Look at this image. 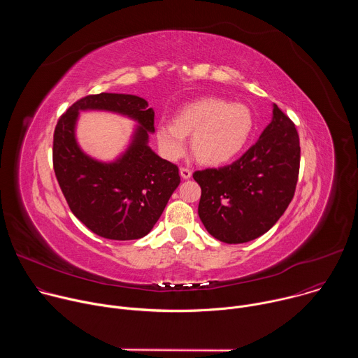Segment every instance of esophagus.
Returning <instances> with one entry per match:
<instances>
[{
  "mask_svg": "<svg viewBox=\"0 0 358 358\" xmlns=\"http://www.w3.org/2000/svg\"><path fill=\"white\" fill-rule=\"evenodd\" d=\"M180 174H181V177H182L184 180H187V178H191L192 171H191L188 167H181V169H180Z\"/></svg>",
  "mask_w": 358,
  "mask_h": 358,
  "instance_id": "1",
  "label": "esophagus"
}]
</instances>
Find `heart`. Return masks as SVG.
Returning a JSON list of instances; mask_svg holds the SVG:
<instances>
[{
    "label": "heart",
    "instance_id": "1",
    "mask_svg": "<svg viewBox=\"0 0 358 358\" xmlns=\"http://www.w3.org/2000/svg\"><path fill=\"white\" fill-rule=\"evenodd\" d=\"M253 126V115L248 106L206 97L184 106L174 122L160 120L156 131L167 157H181L187 136L192 134V151L196 159L203 164L217 166L238 155L250 137Z\"/></svg>",
    "mask_w": 358,
    "mask_h": 358
}]
</instances>
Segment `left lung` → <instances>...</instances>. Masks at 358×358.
I'll use <instances>...</instances> for the list:
<instances>
[{
	"instance_id": "8db88e82",
	"label": "left lung",
	"mask_w": 358,
	"mask_h": 358,
	"mask_svg": "<svg viewBox=\"0 0 358 358\" xmlns=\"http://www.w3.org/2000/svg\"><path fill=\"white\" fill-rule=\"evenodd\" d=\"M300 167L294 123L273 105L259 140L229 166L195 171L201 187L198 215L225 243H243L268 232L293 199Z\"/></svg>"
}]
</instances>
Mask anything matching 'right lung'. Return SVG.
<instances>
[{"mask_svg":"<svg viewBox=\"0 0 358 358\" xmlns=\"http://www.w3.org/2000/svg\"><path fill=\"white\" fill-rule=\"evenodd\" d=\"M80 110H105L139 123L129 148L113 164L97 162L74 137ZM155 110L138 96L99 93L79 99L59 117L54 133V170L73 215L93 234L113 241L145 236L180 184L178 167L148 147Z\"/></svg>","mask_w":358,"mask_h":358,"instance_id":"1","label":"right lung"}]
</instances>
